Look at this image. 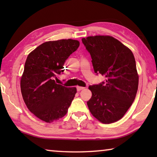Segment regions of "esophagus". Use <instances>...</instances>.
I'll use <instances>...</instances> for the list:
<instances>
[{
	"mask_svg": "<svg viewBox=\"0 0 157 157\" xmlns=\"http://www.w3.org/2000/svg\"><path fill=\"white\" fill-rule=\"evenodd\" d=\"M84 89V87H83V86H77V90H78V91H81V90H83Z\"/></svg>",
	"mask_w": 157,
	"mask_h": 157,
	"instance_id": "obj_1",
	"label": "esophagus"
}]
</instances>
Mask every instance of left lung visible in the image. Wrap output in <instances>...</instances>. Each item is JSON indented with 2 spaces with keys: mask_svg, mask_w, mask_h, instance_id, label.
<instances>
[{
  "mask_svg": "<svg viewBox=\"0 0 157 157\" xmlns=\"http://www.w3.org/2000/svg\"><path fill=\"white\" fill-rule=\"evenodd\" d=\"M92 59L95 73L106 82L89 86L92 96L87 105L98 121L110 124L123 118L136 98L139 74L129 48L114 37L96 35L82 39Z\"/></svg>",
  "mask_w": 157,
  "mask_h": 157,
  "instance_id": "left-lung-1",
  "label": "left lung"
}]
</instances>
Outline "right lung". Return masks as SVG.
<instances>
[{"label": "right lung", "mask_w": 157, "mask_h": 157, "mask_svg": "<svg viewBox=\"0 0 157 157\" xmlns=\"http://www.w3.org/2000/svg\"><path fill=\"white\" fill-rule=\"evenodd\" d=\"M79 46L71 39L50 41L28 55L21 78V94L28 109L40 120L50 123L67 113L77 89L58 84L54 78L63 72L66 60Z\"/></svg>", "instance_id": "1"}]
</instances>
